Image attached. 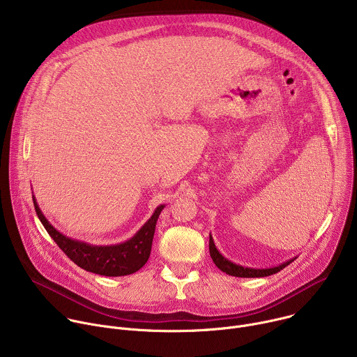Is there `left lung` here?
<instances>
[{"label":"left lung","instance_id":"8db88e82","mask_svg":"<svg viewBox=\"0 0 357 357\" xmlns=\"http://www.w3.org/2000/svg\"><path fill=\"white\" fill-rule=\"evenodd\" d=\"M209 251H211V257L213 260V263L216 264V267L219 270H222L223 273L233 275V277H240V278H261V277H268L273 275L278 271H281L282 268H285L287 266H289L296 257L287 260L278 266L274 267H267V268H254V267H244L240 264H236L233 261H230L229 259H226L223 254L218 250L212 234H209Z\"/></svg>","mask_w":357,"mask_h":357}]
</instances>
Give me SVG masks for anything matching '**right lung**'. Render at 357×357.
<instances>
[{
  "instance_id": "add662e5",
  "label": "right lung",
  "mask_w": 357,
  "mask_h": 357,
  "mask_svg": "<svg viewBox=\"0 0 357 357\" xmlns=\"http://www.w3.org/2000/svg\"><path fill=\"white\" fill-rule=\"evenodd\" d=\"M32 199L40 223L66 256L80 268L105 277L130 275L145 266L151 254L157 220L165 208V205H160L131 238L117 244L97 245L61 233L45 218L33 195Z\"/></svg>"
}]
</instances>
